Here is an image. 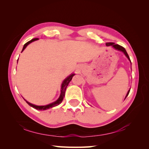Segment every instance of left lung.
I'll list each match as a JSON object with an SVG mask.
<instances>
[{"mask_svg":"<svg viewBox=\"0 0 149 149\" xmlns=\"http://www.w3.org/2000/svg\"><path fill=\"white\" fill-rule=\"evenodd\" d=\"M106 46H111L113 48H114L115 49H116V50H119V51H121V52H122L123 54H125V56L127 57V59L129 60V61H130V62H131V60H130V58H129V55H128V54L127 53V52H126V50H125V49L123 48V47H122V46H120V45H117V44H115L114 43H106ZM130 90H131V88L129 90V91H127V95H126V96H125V99H126V97H127V96H128V95H129V91H130Z\"/></svg>","mask_w":149,"mask_h":149,"instance_id":"obj_1","label":"left lung"}]
</instances>
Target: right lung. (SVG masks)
<instances>
[{
	"label": "right lung",
	"mask_w": 149,
	"mask_h": 149,
	"mask_svg": "<svg viewBox=\"0 0 149 149\" xmlns=\"http://www.w3.org/2000/svg\"><path fill=\"white\" fill-rule=\"evenodd\" d=\"M38 40V38H34V39H32L31 40L29 41V42H27L25 45H24V47L23 49H22V52H23L24 49L26 48L27 46L29 45V44H30L31 43H32L33 42H34V41H36ZM74 75H75V74H72L70 75H68V76L65 78L64 80H63V83L61 84V93H60V95L59 97V98L58 99V100H56V101H54V102H53L52 103H50L49 104H47V105H45V106H37V105H34V104H31L30 102H28V101H27L26 99H24L25 100V101L29 104V105L31 107H33V108L36 109L37 110H46V109H48L49 108H52V107H55V106H58L59 104H60L61 103V102L63 100V98H64L65 97V91H66V87H67V86L68 85L70 82L71 81L72 77H74Z\"/></svg>",
	"instance_id": "right-lung-1"
}]
</instances>
